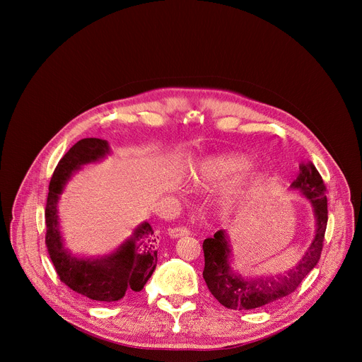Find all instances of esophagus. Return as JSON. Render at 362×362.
<instances>
[{
  "mask_svg": "<svg viewBox=\"0 0 362 362\" xmlns=\"http://www.w3.org/2000/svg\"><path fill=\"white\" fill-rule=\"evenodd\" d=\"M189 235V229L185 228V226H179V228H172L169 229V236L170 238H180V236H186Z\"/></svg>",
  "mask_w": 362,
  "mask_h": 362,
  "instance_id": "34e87169",
  "label": "esophagus"
}]
</instances>
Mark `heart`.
<instances>
[{
	"instance_id": "1",
	"label": "heart",
	"mask_w": 362,
	"mask_h": 362,
	"mask_svg": "<svg viewBox=\"0 0 362 362\" xmlns=\"http://www.w3.org/2000/svg\"><path fill=\"white\" fill-rule=\"evenodd\" d=\"M250 168L249 158L243 156L239 153H226L221 154V156L212 158L203 166L202 179L214 186H228L238 180L247 169ZM255 180V175H250L247 179V183H252ZM245 197V190L239 189L233 193V196L228 197L225 202V209L229 212L235 209L236 206L240 204V202Z\"/></svg>"
}]
</instances>
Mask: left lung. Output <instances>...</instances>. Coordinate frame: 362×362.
Returning <instances> with one entry per match:
<instances>
[{
  "label": "left lung",
  "mask_w": 362,
  "mask_h": 362,
  "mask_svg": "<svg viewBox=\"0 0 362 362\" xmlns=\"http://www.w3.org/2000/svg\"><path fill=\"white\" fill-rule=\"evenodd\" d=\"M291 189L300 192L314 208L315 235L302 259L291 269L276 275H257L243 278L230 268L232 249L226 230H218L214 238L203 240L204 269L203 278L211 293L226 308L249 311L275 302L292 293L303 278L311 272L321 257L328 222V203L325 185L313 162L299 166L298 177Z\"/></svg>",
  "instance_id": "left-lung-1"
}]
</instances>
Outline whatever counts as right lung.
<instances>
[{
	"label": "right lung",
	"mask_w": 362,
	"mask_h": 362,
	"mask_svg": "<svg viewBox=\"0 0 362 362\" xmlns=\"http://www.w3.org/2000/svg\"><path fill=\"white\" fill-rule=\"evenodd\" d=\"M107 154L110 146L106 140L88 137L77 141L59 162L45 204V245L60 281L74 292L100 302L120 300L141 291L158 264V236L148 222L140 223L119 249L106 256L77 257L64 247L57 211L60 194L74 172Z\"/></svg>",
	"instance_id": "obj_1"
}]
</instances>
